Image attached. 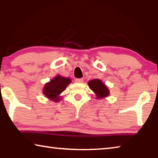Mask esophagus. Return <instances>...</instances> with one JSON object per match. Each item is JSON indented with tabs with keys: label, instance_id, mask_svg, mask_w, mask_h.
I'll return each mask as SVG.
<instances>
[{
	"label": "esophagus",
	"instance_id": "esophagus-1",
	"mask_svg": "<svg viewBox=\"0 0 158 158\" xmlns=\"http://www.w3.org/2000/svg\"><path fill=\"white\" fill-rule=\"evenodd\" d=\"M83 81H84V79H75L76 83H82Z\"/></svg>",
	"mask_w": 158,
	"mask_h": 158
}]
</instances>
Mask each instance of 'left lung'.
I'll list each match as a JSON object with an SVG mask.
<instances>
[{
  "mask_svg": "<svg viewBox=\"0 0 158 158\" xmlns=\"http://www.w3.org/2000/svg\"><path fill=\"white\" fill-rule=\"evenodd\" d=\"M88 85L90 89L95 93L96 99H103L108 97L110 93L108 87L100 79H95L90 80L88 83Z\"/></svg>",
  "mask_w": 158,
  "mask_h": 158,
  "instance_id": "obj_1",
  "label": "left lung"
}]
</instances>
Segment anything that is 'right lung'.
Instances as JSON below:
<instances>
[{
	"label": "right lung",
	"mask_w": 158,
	"mask_h": 158,
	"mask_svg": "<svg viewBox=\"0 0 158 158\" xmlns=\"http://www.w3.org/2000/svg\"><path fill=\"white\" fill-rule=\"evenodd\" d=\"M72 80L68 77H64L60 75H57L53 77L50 81L46 83L42 90L44 97L53 102H58L62 100L60 93L66 89L68 85L70 84Z\"/></svg>",
	"instance_id": "add662e5"
}]
</instances>
